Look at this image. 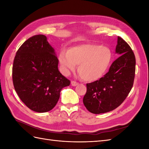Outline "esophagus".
I'll return each mask as SVG.
<instances>
[{"label": "esophagus", "mask_w": 149, "mask_h": 149, "mask_svg": "<svg viewBox=\"0 0 149 149\" xmlns=\"http://www.w3.org/2000/svg\"><path fill=\"white\" fill-rule=\"evenodd\" d=\"M78 84H79V83H77L76 81H72L71 82V84H72V86H77V85Z\"/></svg>", "instance_id": "1"}]
</instances>
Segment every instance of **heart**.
I'll list each match as a JSON object with an SVG mask.
<instances>
[{
  "label": "heart",
  "instance_id": "obj_1",
  "mask_svg": "<svg viewBox=\"0 0 149 149\" xmlns=\"http://www.w3.org/2000/svg\"><path fill=\"white\" fill-rule=\"evenodd\" d=\"M112 52L108 47L97 44H81L72 47L67 51L62 50L59 62L65 75L74 71L76 65L83 79L95 81L102 77L109 68Z\"/></svg>",
  "mask_w": 149,
  "mask_h": 149
}]
</instances>
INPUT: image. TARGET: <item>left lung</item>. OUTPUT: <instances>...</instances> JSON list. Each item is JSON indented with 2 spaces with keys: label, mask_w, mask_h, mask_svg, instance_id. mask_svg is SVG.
I'll list each match as a JSON object with an SVG mask.
<instances>
[{
  "label": "left lung",
  "mask_w": 149,
  "mask_h": 149,
  "mask_svg": "<svg viewBox=\"0 0 149 149\" xmlns=\"http://www.w3.org/2000/svg\"><path fill=\"white\" fill-rule=\"evenodd\" d=\"M116 53L120 56L111 65L109 72L100 79L86 84L84 106L94 114L104 113L118 107L133 86L136 59L128 43L118 37Z\"/></svg>",
  "instance_id": "obj_1"
}]
</instances>
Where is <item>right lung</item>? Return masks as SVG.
<instances>
[{
  "instance_id": "right-lung-1",
  "label": "right lung",
  "mask_w": 149,
  "mask_h": 149,
  "mask_svg": "<svg viewBox=\"0 0 149 149\" xmlns=\"http://www.w3.org/2000/svg\"><path fill=\"white\" fill-rule=\"evenodd\" d=\"M59 60L43 34L27 40L17 50L12 69L16 92L25 105L34 111L52 109L60 92L70 84L58 70Z\"/></svg>"
}]
</instances>
